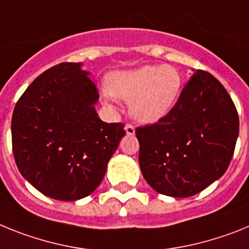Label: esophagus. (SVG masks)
Listing matches in <instances>:
<instances>
[{
	"instance_id": "1",
	"label": "esophagus",
	"mask_w": 249,
	"mask_h": 249,
	"mask_svg": "<svg viewBox=\"0 0 249 249\" xmlns=\"http://www.w3.org/2000/svg\"><path fill=\"white\" fill-rule=\"evenodd\" d=\"M125 131H126L127 135H134L135 134V127L131 124H126L125 125Z\"/></svg>"
}]
</instances>
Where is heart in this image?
Segmentation results:
<instances>
[{"label": "heart", "mask_w": 249, "mask_h": 249, "mask_svg": "<svg viewBox=\"0 0 249 249\" xmlns=\"http://www.w3.org/2000/svg\"><path fill=\"white\" fill-rule=\"evenodd\" d=\"M107 91L129 101L134 118L142 123H155L173 107L181 88L179 71L169 65L142 66L135 70L116 71L107 79Z\"/></svg>", "instance_id": "heart-1"}]
</instances>
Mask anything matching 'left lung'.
I'll return each mask as SVG.
<instances>
[{"label": "left lung", "instance_id": "1", "mask_svg": "<svg viewBox=\"0 0 249 249\" xmlns=\"http://www.w3.org/2000/svg\"><path fill=\"white\" fill-rule=\"evenodd\" d=\"M238 131V112L224 86L196 70L165 116L135 129L142 177L164 196L199 193L226 173Z\"/></svg>", "mask_w": 249, "mask_h": 249}]
</instances>
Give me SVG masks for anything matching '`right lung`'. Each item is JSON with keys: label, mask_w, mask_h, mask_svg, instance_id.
<instances>
[{"label": "right lung", "mask_w": 249, "mask_h": 249, "mask_svg": "<svg viewBox=\"0 0 249 249\" xmlns=\"http://www.w3.org/2000/svg\"><path fill=\"white\" fill-rule=\"evenodd\" d=\"M98 89L80 62L42 72L16 103L11 133L16 165L38 192L77 200L103 180L110 158L125 135L123 123L96 114Z\"/></svg>", "instance_id": "obj_1"}]
</instances>
